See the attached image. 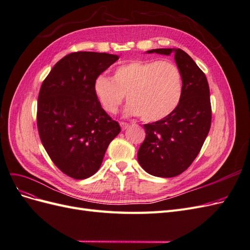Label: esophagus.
Masks as SVG:
<instances>
[{
  "label": "esophagus",
  "instance_id": "1",
  "mask_svg": "<svg viewBox=\"0 0 250 250\" xmlns=\"http://www.w3.org/2000/svg\"><path fill=\"white\" fill-rule=\"evenodd\" d=\"M120 125H121V128H122V130H125V129H127L128 127H129V124L124 123V122H121Z\"/></svg>",
  "mask_w": 250,
  "mask_h": 250
}]
</instances>
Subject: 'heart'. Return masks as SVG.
<instances>
[{"mask_svg":"<svg viewBox=\"0 0 250 250\" xmlns=\"http://www.w3.org/2000/svg\"><path fill=\"white\" fill-rule=\"evenodd\" d=\"M94 93L102 108L117 113L125 100L127 116H141L148 123L168 118L183 96V77L178 66L169 60H133L118 66L112 78L100 75Z\"/></svg>","mask_w":250,"mask_h":250,"instance_id":"b5f03b06","label":"heart"}]
</instances>
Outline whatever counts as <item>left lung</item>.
I'll return each mask as SVG.
<instances>
[{
  "label": "left lung",
  "instance_id": "8db88e82",
  "mask_svg": "<svg viewBox=\"0 0 250 250\" xmlns=\"http://www.w3.org/2000/svg\"><path fill=\"white\" fill-rule=\"evenodd\" d=\"M147 53H173L183 77V96L168 118L143 125L146 138L139 149L138 161L151 175L174 177L190 167L208 137L211 122L209 87L206 75L181 49Z\"/></svg>",
  "mask_w": 250,
  "mask_h": 250
}]
</instances>
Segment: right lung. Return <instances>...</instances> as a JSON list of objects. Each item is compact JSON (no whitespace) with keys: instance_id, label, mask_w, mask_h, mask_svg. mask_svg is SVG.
I'll return each instance as SVG.
<instances>
[{"instance_id":"right-lung-1","label":"right lung","mask_w":250,"mask_h":250,"mask_svg":"<svg viewBox=\"0 0 250 250\" xmlns=\"http://www.w3.org/2000/svg\"><path fill=\"white\" fill-rule=\"evenodd\" d=\"M118 55L74 52L53 66L37 102L40 138L56 167L74 179L99 170L110 142L120 133L94 93L96 78Z\"/></svg>"}]
</instances>
